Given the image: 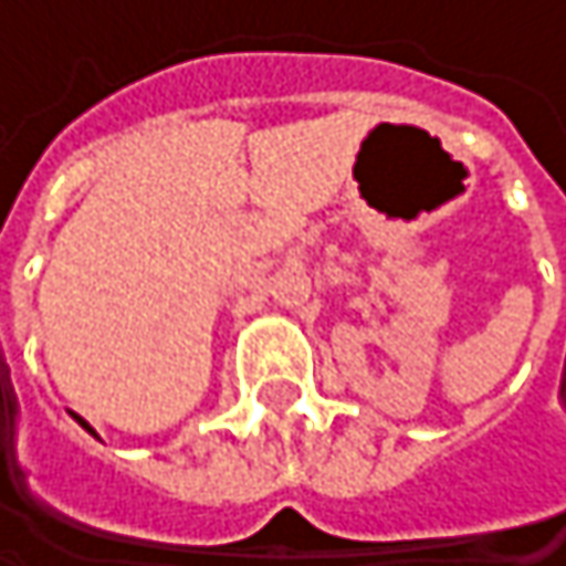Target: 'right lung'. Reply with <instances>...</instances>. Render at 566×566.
I'll return each instance as SVG.
<instances>
[{
	"label": "right lung",
	"instance_id": "1",
	"mask_svg": "<svg viewBox=\"0 0 566 566\" xmlns=\"http://www.w3.org/2000/svg\"><path fill=\"white\" fill-rule=\"evenodd\" d=\"M71 416H74V419H77V422H81V426H84V429H87V432H94V429H91V426H87V422H84V419H81V416H77V412H71Z\"/></svg>",
	"mask_w": 566,
	"mask_h": 566
}]
</instances>
